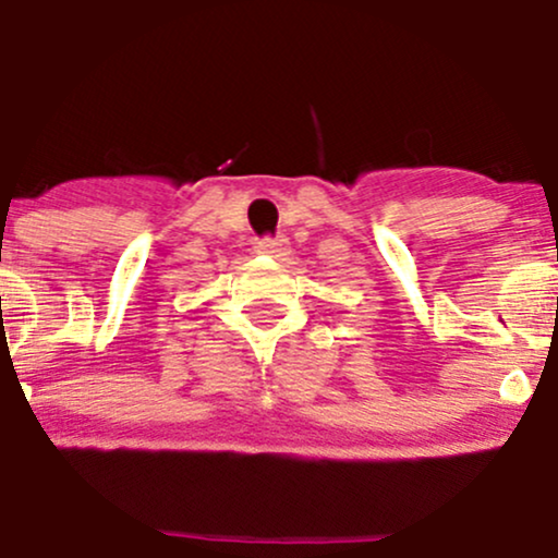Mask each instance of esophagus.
Here are the masks:
<instances>
[{
  "label": "esophagus",
  "mask_w": 558,
  "mask_h": 558,
  "mask_svg": "<svg viewBox=\"0 0 558 558\" xmlns=\"http://www.w3.org/2000/svg\"><path fill=\"white\" fill-rule=\"evenodd\" d=\"M255 250L259 255H270V257H283L288 255V240L286 236H263V240L255 242Z\"/></svg>",
  "instance_id": "obj_1"
}]
</instances>
